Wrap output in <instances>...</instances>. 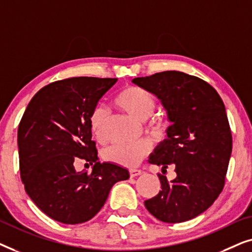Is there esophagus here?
<instances>
[{"instance_id": "1", "label": "esophagus", "mask_w": 252, "mask_h": 252, "mask_svg": "<svg viewBox=\"0 0 252 252\" xmlns=\"http://www.w3.org/2000/svg\"><path fill=\"white\" fill-rule=\"evenodd\" d=\"M142 174V171L141 170H135V168H133V170L129 171V175L130 178H135V177H139V175Z\"/></svg>"}]
</instances>
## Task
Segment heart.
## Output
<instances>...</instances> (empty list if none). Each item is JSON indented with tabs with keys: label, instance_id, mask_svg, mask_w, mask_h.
Returning <instances> with one entry per match:
<instances>
[{
	"label": "heart",
	"instance_id": "obj_1",
	"mask_svg": "<svg viewBox=\"0 0 252 252\" xmlns=\"http://www.w3.org/2000/svg\"><path fill=\"white\" fill-rule=\"evenodd\" d=\"M115 102L120 109L139 122L149 118L156 108V99L154 95L144 88L136 86L124 88L117 95ZM105 123V109L99 105L95 106L89 116V127L93 136L99 142H103L106 137ZM148 153H149V144L144 141L135 143H119L108 148L104 151V158L122 166L135 167Z\"/></svg>",
	"mask_w": 252,
	"mask_h": 252
}]
</instances>
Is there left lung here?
Segmentation results:
<instances>
[{"instance_id":"left-lung-1","label":"left lung","mask_w":252,"mask_h":252,"mask_svg":"<svg viewBox=\"0 0 252 252\" xmlns=\"http://www.w3.org/2000/svg\"><path fill=\"white\" fill-rule=\"evenodd\" d=\"M159 99L171 125L149 163L166 172L174 165L170 182L158 173L161 190L144 205L163 222H184L213 204L225 185L232 155V133L225 104L212 86L179 71H165L132 80Z\"/></svg>"}]
</instances>
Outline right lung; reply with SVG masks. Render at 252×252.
<instances>
[{
    "mask_svg": "<svg viewBox=\"0 0 252 252\" xmlns=\"http://www.w3.org/2000/svg\"><path fill=\"white\" fill-rule=\"evenodd\" d=\"M117 82L111 78L77 77L55 81L34 95L18 127L22 181L31 199L56 221L75 225L91 220L116 182L129 172L97 157L89 116ZM79 159L92 173L77 172Z\"/></svg>",
    "mask_w": 252,
    "mask_h": 252,
    "instance_id": "right-lung-1",
    "label": "right lung"
}]
</instances>
